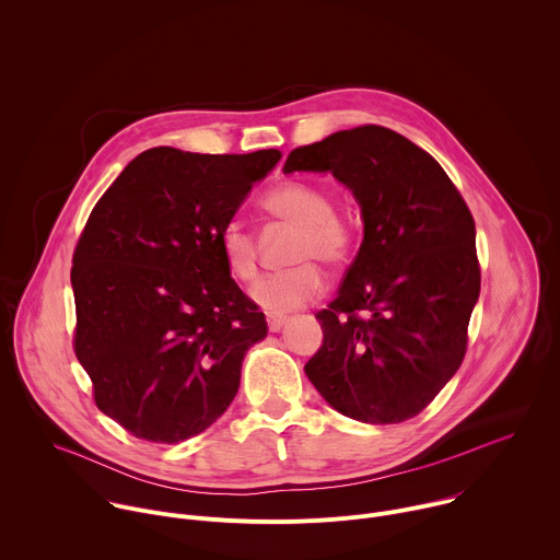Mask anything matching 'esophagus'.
Wrapping results in <instances>:
<instances>
[{
	"label": "esophagus",
	"mask_w": 560,
	"mask_h": 560,
	"mask_svg": "<svg viewBox=\"0 0 560 560\" xmlns=\"http://www.w3.org/2000/svg\"><path fill=\"white\" fill-rule=\"evenodd\" d=\"M284 322H287V317H284V315L267 313V328H269L271 332H278V330L284 326Z\"/></svg>",
	"instance_id": "1"
}]
</instances>
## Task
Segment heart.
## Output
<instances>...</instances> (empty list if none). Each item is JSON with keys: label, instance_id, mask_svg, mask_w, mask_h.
I'll return each instance as SVG.
<instances>
[{"label": "heart", "instance_id": "1", "mask_svg": "<svg viewBox=\"0 0 560 560\" xmlns=\"http://www.w3.org/2000/svg\"><path fill=\"white\" fill-rule=\"evenodd\" d=\"M265 210L282 223L300 228L291 249L289 269L267 273L252 289V298L269 313L295 311L324 293L326 280L317 262L341 267L357 241L352 217L332 208L326 186L291 179L271 188L262 199ZM219 247L230 276L249 284L258 276V236L243 221L232 219L219 232Z\"/></svg>", "mask_w": 560, "mask_h": 560}]
</instances>
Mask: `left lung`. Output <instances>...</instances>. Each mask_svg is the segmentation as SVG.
Returning a JSON list of instances; mask_svg holds the SVG:
<instances>
[{
  "label": "left lung",
  "mask_w": 560,
  "mask_h": 560,
  "mask_svg": "<svg viewBox=\"0 0 560 560\" xmlns=\"http://www.w3.org/2000/svg\"><path fill=\"white\" fill-rule=\"evenodd\" d=\"M284 173L330 171L357 197L363 243L304 365L339 413L394 424L457 372L481 271L475 221L442 166L400 133L363 125L298 147Z\"/></svg>",
  "instance_id": "1"
}]
</instances>
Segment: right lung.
<instances>
[{"label":"right lung","mask_w":560,"mask_h":560,"mask_svg":"<svg viewBox=\"0 0 560 560\" xmlns=\"http://www.w3.org/2000/svg\"><path fill=\"white\" fill-rule=\"evenodd\" d=\"M280 158L149 149L94 206L72 258L74 352L96 407L136 438L188 440L234 400L267 322L219 232Z\"/></svg>","instance_id":"add662e5"}]
</instances>
